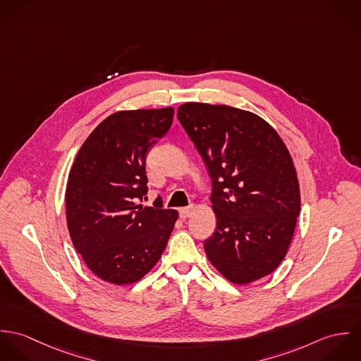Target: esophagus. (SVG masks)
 Instances as JSON below:
<instances>
[{"label": "esophagus", "instance_id": "obj_1", "mask_svg": "<svg viewBox=\"0 0 361 361\" xmlns=\"http://www.w3.org/2000/svg\"><path fill=\"white\" fill-rule=\"evenodd\" d=\"M195 209H196V207L193 206V204H190L189 207H183V208L179 209V216H180L182 219H186V218H189V216L193 215Z\"/></svg>", "mask_w": 361, "mask_h": 361}]
</instances>
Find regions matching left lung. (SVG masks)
Here are the masks:
<instances>
[{
	"label": "left lung",
	"mask_w": 361,
	"mask_h": 361,
	"mask_svg": "<svg viewBox=\"0 0 361 361\" xmlns=\"http://www.w3.org/2000/svg\"><path fill=\"white\" fill-rule=\"evenodd\" d=\"M178 119L203 157L212 182L211 264L245 285L271 274L286 256L300 212L292 157L256 114L228 105L186 103Z\"/></svg>",
	"instance_id": "8db88e82"
}]
</instances>
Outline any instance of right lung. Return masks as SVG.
<instances>
[{"instance_id": "right-lung-1", "label": "right lung", "mask_w": 361, "mask_h": 361, "mask_svg": "<svg viewBox=\"0 0 361 361\" xmlns=\"http://www.w3.org/2000/svg\"><path fill=\"white\" fill-rule=\"evenodd\" d=\"M173 108L121 111L90 133L66 185L72 243L93 274L115 285L143 278L161 257L178 212L147 195L146 158L169 130Z\"/></svg>"}]
</instances>
